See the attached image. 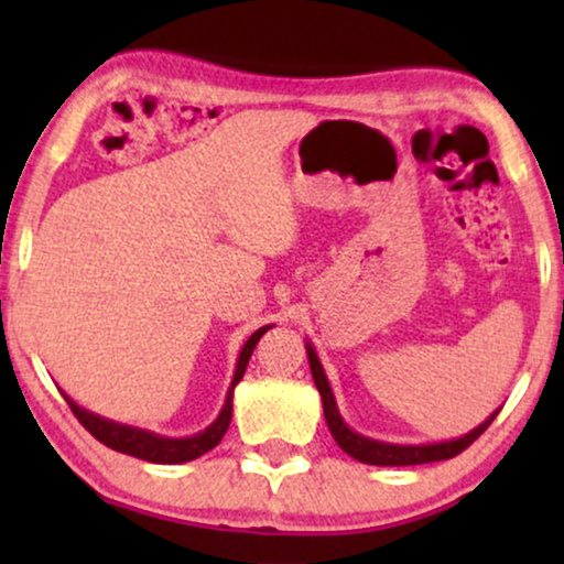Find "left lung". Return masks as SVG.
<instances>
[{
	"instance_id": "obj_1",
	"label": "left lung",
	"mask_w": 564,
	"mask_h": 564,
	"mask_svg": "<svg viewBox=\"0 0 564 564\" xmlns=\"http://www.w3.org/2000/svg\"><path fill=\"white\" fill-rule=\"evenodd\" d=\"M307 359H311V372L315 380V388H318L321 398H323V413H326V423L328 431L334 434L336 444L349 454V457L365 462V465H377V467H405V465H426V462H438V459H452L457 457L459 452H465L469 444L475 442L477 436H482V431L490 426L492 419L498 413H492L488 421L480 423L475 431H469L467 436L454 438V442H444V444H426V446H400V444H382L375 442V438H365L359 434H354L351 429H346V423L338 415L334 392L328 388L326 375H323V367L318 357H315L313 346H307Z\"/></svg>"
}]
</instances>
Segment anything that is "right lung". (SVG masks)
Here are the masks:
<instances>
[{"label": "right lung", "mask_w": 564, "mask_h": 564, "mask_svg": "<svg viewBox=\"0 0 564 564\" xmlns=\"http://www.w3.org/2000/svg\"><path fill=\"white\" fill-rule=\"evenodd\" d=\"M267 328H259L257 334H253L249 341L243 344L241 357H238L234 382H230L226 405H223V411H220L218 419H215L213 426H207L203 434H197V436L164 438V436L149 434V431L130 429V426H122V423H112V421L99 419V415L84 411V408L76 405L72 398H66V395L64 398H66L68 408H72V413L76 415V419H79L82 426L87 429L89 434L97 438V442H102L105 446H110V449H115V452L130 454V457L145 459V462H156V465H180V462L197 459V457H203L205 452H210L213 446H218L223 434L228 431L230 413H234V388L238 382H241V377L246 372V365H249V359H251L253 346H257L259 338L267 334Z\"/></svg>", "instance_id": "add662e5"}]
</instances>
